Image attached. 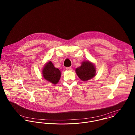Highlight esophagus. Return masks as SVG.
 I'll use <instances>...</instances> for the list:
<instances>
[{"label": "esophagus", "instance_id": "esophagus-1", "mask_svg": "<svg viewBox=\"0 0 135 135\" xmlns=\"http://www.w3.org/2000/svg\"><path fill=\"white\" fill-rule=\"evenodd\" d=\"M66 69L68 70V71H71L72 70V68L71 67H68V68H66Z\"/></svg>", "mask_w": 135, "mask_h": 135}]
</instances>
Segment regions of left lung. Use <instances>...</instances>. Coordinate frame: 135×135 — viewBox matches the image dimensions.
Wrapping results in <instances>:
<instances>
[{
  "instance_id": "obj_1",
  "label": "left lung",
  "mask_w": 135,
  "mask_h": 135,
  "mask_svg": "<svg viewBox=\"0 0 135 135\" xmlns=\"http://www.w3.org/2000/svg\"><path fill=\"white\" fill-rule=\"evenodd\" d=\"M75 72L78 77L84 81L93 78L96 75V66L89 60L83 61L81 65L75 69Z\"/></svg>"
}]
</instances>
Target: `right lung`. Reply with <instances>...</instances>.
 Wrapping results in <instances>:
<instances>
[{"label":"right lung","mask_w":135,"mask_h":135,"mask_svg":"<svg viewBox=\"0 0 135 135\" xmlns=\"http://www.w3.org/2000/svg\"><path fill=\"white\" fill-rule=\"evenodd\" d=\"M42 74L44 78L51 83L56 85L58 83L61 75V72L55 67L51 61L47 62L42 70Z\"/></svg>","instance_id":"obj_1"}]
</instances>
